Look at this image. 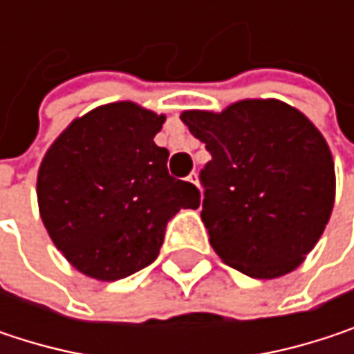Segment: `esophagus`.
I'll return each mask as SVG.
<instances>
[{
	"instance_id": "1",
	"label": "esophagus",
	"mask_w": 354,
	"mask_h": 354,
	"mask_svg": "<svg viewBox=\"0 0 354 354\" xmlns=\"http://www.w3.org/2000/svg\"><path fill=\"white\" fill-rule=\"evenodd\" d=\"M188 182H192V184H196V186H198V174H196V172H192V174L188 176Z\"/></svg>"
}]
</instances>
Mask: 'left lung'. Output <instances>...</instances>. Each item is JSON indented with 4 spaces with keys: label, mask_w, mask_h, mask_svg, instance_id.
I'll return each instance as SVG.
<instances>
[{
    "label": "left lung",
    "mask_w": 354,
    "mask_h": 354,
    "mask_svg": "<svg viewBox=\"0 0 354 354\" xmlns=\"http://www.w3.org/2000/svg\"><path fill=\"white\" fill-rule=\"evenodd\" d=\"M180 118L211 153L198 174L201 219L217 256L254 279L291 272L316 246L334 205V162L318 129L279 100Z\"/></svg>",
    "instance_id": "obj_1"
}]
</instances>
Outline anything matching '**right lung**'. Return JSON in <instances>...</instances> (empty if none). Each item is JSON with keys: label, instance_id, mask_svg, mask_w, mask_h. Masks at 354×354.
<instances>
[{"label": "right lung", "instance_id": "obj_1", "mask_svg": "<svg viewBox=\"0 0 354 354\" xmlns=\"http://www.w3.org/2000/svg\"><path fill=\"white\" fill-rule=\"evenodd\" d=\"M166 116L114 102L73 120L38 170V207L53 244L84 274L116 281L151 264L166 225L196 209L194 184L168 172L153 143Z\"/></svg>", "mask_w": 354, "mask_h": 354}]
</instances>
